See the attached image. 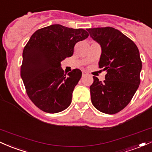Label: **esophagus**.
<instances>
[{"mask_svg": "<svg viewBox=\"0 0 152 152\" xmlns=\"http://www.w3.org/2000/svg\"><path fill=\"white\" fill-rule=\"evenodd\" d=\"M88 75V74L86 72H85V71H83V77L85 76V75Z\"/></svg>", "mask_w": 152, "mask_h": 152, "instance_id": "34e87169", "label": "esophagus"}]
</instances>
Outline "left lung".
<instances>
[{
    "label": "left lung",
    "instance_id": "8db88e82",
    "mask_svg": "<svg viewBox=\"0 0 152 152\" xmlns=\"http://www.w3.org/2000/svg\"><path fill=\"white\" fill-rule=\"evenodd\" d=\"M87 31L101 47L99 67L107 72L103 82L93 76L90 87L92 103L102 113L115 114L130 103L140 84L139 51L132 40L112 27Z\"/></svg>",
    "mask_w": 152,
    "mask_h": 152
}]
</instances>
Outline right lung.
Instances as JSON below:
<instances>
[{
    "label": "right lung",
    "instance_id": "right-lung-1",
    "mask_svg": "<svg viewBox=\"0 0 152 152\" xmlns=\"http://www.w3.org/2000/svg\"><path fill=\"white\" fill-rule=\"evenodd\" d=\"M83 28L53 24L36 31L23 51L21 77L26 93L39 109L49 113L65 110L72 102L82 72L67 74L61 62L72 56L76 43L88 38Z\"/></svg>",
    "mask_w": 152,
    "mask_h": 152
}]
</instances>
